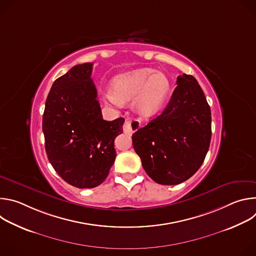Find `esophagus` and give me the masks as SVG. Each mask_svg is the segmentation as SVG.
<instances>
[{
  "instance_id": "34e87169",
  "label": "esophagus",
  "mask_w": 256,
  "mask_h": 256,
  "mask_svg": "<svg viewBox=\"0 0 256 256\" xmlns=\"http://www.w3.org/2000/svg\"><path fill=\"white\" fill-rule=\"evenodd\" d=\"M140 126V122L138 120H126L124 124L122 130L128 134H132Z\"/></svg>"
}]
</instances>
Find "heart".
<instances>
[{"label": "heart", "mask_w": 256, "mask_h": 256, "mask_svg": "<svg viewBox=\"0 0 256 256\" xmlns=\"http://www.w3.org/2000/svg\"><path fill=\"white\" fill-rule=\"evenodd\" d=\"M169 90L170 81L165 72L144 68L116 77L107 99L116 104L134 98L136 112L144 118H150L160 110Z\"/></svg>", "instance_id": "obj_1"}]
</instances>
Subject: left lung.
I'll return each instance as SVG.
<instances>
[{"mask_svg": "<svg viewBox=\"0 0 256 256\" xmlns=\"http://www.w3.org/2000/svg\"><path fill=\"white\" fill-rule=\"evenodd\" d=\"M163 110L132 134L142 168L159 184L176 186L202 166L212 136L210 108L194 77H177Z\"/></svg>", "mask_w": 256, "mask_h": 256, "instance_id": "left-lung-1", "label": "left lung"}]
</instances>
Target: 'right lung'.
<instances>
[{
	"label": "right lung",
	"mask_w": 256,
	"mask_h": 256,
	"mask_svg": "<svg viewBox=\"0 0 256 256\" xmlns=\"http://www.w3.org/2000/svg\"><path fill=\"white\" fill-rule=\"evenodd\" d=\"M92 62L72 66L48 93L42 118L46 151L56 172L78 188L100 186L114 163L124 118L104 120Z\"/></svg>",
	"instance_id": "add662e5"
}]
</instances>
